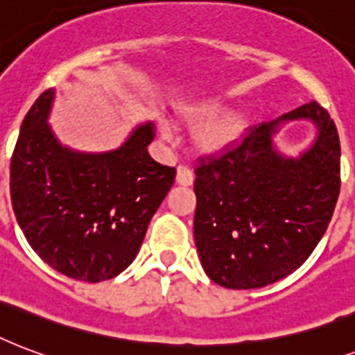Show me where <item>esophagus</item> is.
Segmentation results:
<instances>
[{
    "label": "esophagus",
    "instance_id": "34e87169",
    "mask_svg": "<svg viewBox=\"0 0 355 355\" xmlns=\"http://www.w3.org/2000/svg\"><path fill=\"white\" fill-rule=\"evenodd\" d=\"M175 183L183 187H191L194 183V174L187 166H178L175 172Z\"/></svg>",
    "mask_w": 355,
    "mask_h": 355
}]
</instances>
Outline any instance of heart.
<instances>
[{
	"label": "heart",
	"mask_w": 355,
	"mask_h": 355,
	"mask_svg": "<svg viewBox=\"0 0 355 355\" xmlns=\"http://www.w3.org/2000/svg\"><path fill=\"white\" fill-rule=\"evenodd\" d=\"M220 98H200L185 101L178 109V118L189 128H198L194 146L205 157H222L241 144L250 129V116L244 111H226ZM163 135L172 139L174 128L163 123Z\"/></svg>",
	"instance_id": "heart-1"
}]
</instances>
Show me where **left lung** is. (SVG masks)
Returning a JSON list of instances; mask_svg holds the SVG:
<instances>
[{"mask_svg":"<svg viewBox=\"0 0 355 355\" xmlns=\"http://www.w3.org/2000/svg\"><path fill=\"white\" fill-rule=\"evenodd\" d=\"M293 121L315 128L296 158L275 144ZM339 187V135L317 101L252 129L233 152L196 168L194 241L205 274L227 289H257L293 274L322 239Z\"/></svg>","mask_w":355,"mask_h":355,"instance_id":"obj_1","label":"left lung"}]
</instances>
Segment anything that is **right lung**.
<instances>
[{"label":"right lung","mask_w":355,"mask_h":355,"mask_svg":"<svg viewBox=\"0 0 355 355\" xmlns=\"http://www.w3.org/2000/svg\"><path fill=\"white\" fill-rule=\"evenodd\" d=\"M55 89L24 118L10 161V200L27 243L51 268L98 283L123 272L139 254L148 224L175 168L155 163L153 122L135 125L109 152L64 146L48 122Z\"/></svg>","instance_id":"add662e5"}]
</instances>
